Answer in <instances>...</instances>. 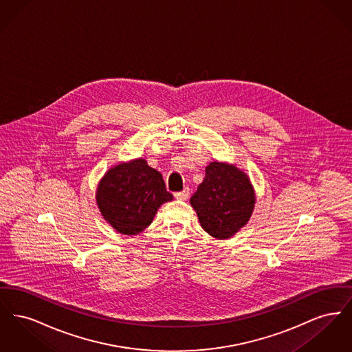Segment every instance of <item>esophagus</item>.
<instances>
[{
  "label": "esophagus",
  "instance_id": "34e87169",
  "mask_svg": "<svg viewBox=\"0 0 352 352\" xmlns=\"http://www.w3.org/2000/svg\"><path fill=\"white\" fill-rule=\"evenodd\" d=\"M188 195H190V190H188V187H184L182 191L175 192V198H177L178 201H186V199L188 198Z\"/></svg>",
  "mask_w": 352,
  "mask_h": 352
}]
</instances>
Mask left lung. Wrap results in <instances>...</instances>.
Returning a JSON list of instances; mask_svg holds the SVG:
<instances>
[{"label": "left lung", "instance_id": "1", "mask_svg": "<svg viewBox=\"0 0 352 352\" xmlns=\"http://www.w3.org/2000/svg\"><path fill=\"white\" fill-rule=\"evenodd\" d=\"M190 203L201 228L215 239H230L252 217L256 195L251 179L234 164L214 161Z\"/></svg>", "mask_w": 352, "mask_h": 352}]
</instances>
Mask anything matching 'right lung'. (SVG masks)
<instances>
[{
    "instance_id": "obj_1",
    "label": "right lung",
    "mask_w": 352,
    "mask_h": 352,
    "mask_svg": "<svg viewBox=\"0 0 352 352\" xmlns=\"http://www.w3.org/2000/svg\"><path fill=\"white\" fill-rule=\"evenodd\" d=\"M173 201L162 174L144 158L120 162L109 168L96 188L102 219L118 234H140L148 228L158 208Z\"/></svg>"
}]
</instances>
